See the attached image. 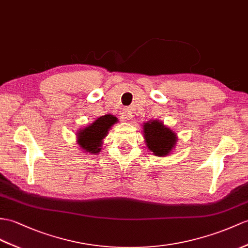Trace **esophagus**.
I'll list each match as a JSON object with an SVG mask.
<instances>
[{
    "label": "esophagus",
    "mask_w": 248,
    "mask_h": 248,
    "mask_svg": "<svg viewBox=\"0 0 248 248\" xmlns=\"http://www.w3.org/2000/svg\"><path fill=\"white\" fill-rule=\"evenodd\" d=\"M122 116H123V119L126 121V120H130L131 118V110L129 109V108H124L123 111H122Z\"/></svg>",
    "instance_id": "obj_1"
}]
</instances>
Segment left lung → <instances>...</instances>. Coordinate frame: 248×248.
<instances>
[{
    "instance_id": "8db88e82",
    "label": "left lung",
    "mask_w": 248,
    "mask_h": 248,
    "mask_svg": "<svg viewBox=\"0 0 248 248\" xmlns=\"http://www.w3.org/2000/svg\"><path fill=\"white\" fill-rule=\"evenodd\" d=\"M145 142L155 155L164 156L170 153L177 142L176 134L159 121H150L143 126Z\"/></svg>"
}]
</instances>
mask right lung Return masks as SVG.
I'll use <instances>...</instances> for the list:
<instances>
[{"label":"right lung","instance_id":"obj_1","mask_svg":"<svg viewBox=\"0 0 248 248\" xmlns=\"http://www.w3.org/2000/svg\"><path fill=\"white\" fill-rule=\"evenodd\" d=\"M117 122V118L111 114H105L96 119L93 123L78 134V143L87 153L98 154L102 140L106 137L108 130Z\"/></svg>","mask_w":248,"mask_h":248}]
</instances>
